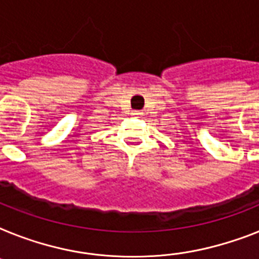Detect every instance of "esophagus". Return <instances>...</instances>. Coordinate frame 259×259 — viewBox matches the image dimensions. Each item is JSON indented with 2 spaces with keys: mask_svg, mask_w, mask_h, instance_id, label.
<instances>
[{
  "mask_svg": "<svg viewBox=\"0 0 259 259\" xmlns=\"http://www.w3.org/2000/svg\"><path fill=\"white\" fill-rule=\"evenodd\" d=\"M132 114H134V115H141L142 114V113H141V111H133V113H132Z\"/></svg>",
  "mask_w": 259,
  "mask_h": 259,
  "instance_id": "34e87169",
  "label": "esophagus"
}]
</instances>
